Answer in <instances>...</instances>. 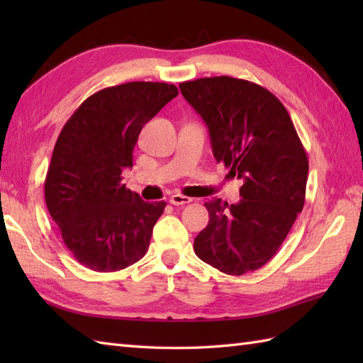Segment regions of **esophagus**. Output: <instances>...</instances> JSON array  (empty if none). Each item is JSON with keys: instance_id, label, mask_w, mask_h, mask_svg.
<instances>
[{"instance_id": "34e87169", "label": "esophagus", "mask_w": 363, "mask_h": 363, "mask_svg": "<svg viewBox=\"0 0 363 363\" xmlns=\"http://www.w3.org/2000/svg\"><path fill=\"white\" fill-rule=\"evenodd\" d=\"M169 203H172L173 206H184V204L191 203V198L184 196L181 194H174V195L169 196Z\"/></svg>"}]
</instances>
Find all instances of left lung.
<instances>
[{
    "label": "left lung",
    "mask_w": 363,
    "mask_h": 363,
    "mask_svg": "<svg viewBox=\"0 0 363 363\" xmlns=\"http://www.w3.org/2000/svg\"><path fill=\"white\" fill-rule=\"evenodd\" d=\"M179 89L209 129L213 157L243 179L237 204H204L211 220L194 250L221 273L256 272L281 248L304 207V146L284 104L259 84L213 76Z\"/></svg>",
    "instance_id": "obj_1"
}]
</instances>
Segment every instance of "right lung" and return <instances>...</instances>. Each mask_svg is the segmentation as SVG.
<instances>
[{
  "mask_svg": "<svg viewBox=\"0 0 363 363\" xmlns=\"http://www.w3.org/2000/svg\"><path fill=\"white\" fill-rule=\"evenodd\" d=\"M177 87L126 82L89 96L57 137L45 179V201L68 250L81 265L111 273L140 260L167 203H145L121 184L133 167L142 128Z\"/></svg>",
  "mask_w": 363,
  "mask_h": 363,
  "instance_id": "add662e5",
  "label": "right lung"
}]
</instances>
